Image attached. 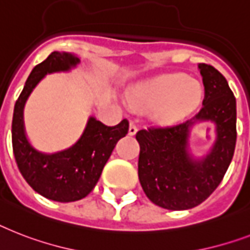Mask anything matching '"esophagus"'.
<instances>
[{"label":"esophagus","mask_w":250,"mask_h":250,"mask_svg":"<svg viewBox=\"0 0 250 250\" xmlns=\"http://www.w3.org/2000/svg\"><path fill=\"white\" fill-rule=\"evenodd\" d=\"M137 133V127H136V125H133V123H129V128H128V135L133 136Z\"/></svg>","instance_id":"1"}]
</instances>
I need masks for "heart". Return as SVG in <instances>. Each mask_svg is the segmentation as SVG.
I'll return each instance as SVG.
<instances>
[{"instance_id":"b5f03b06","label":"heart","mask_w":250,"mask_h":250,"mask_svg":"<svg viewBox=\"0 0 250 250\" xmlns=\"http://www.w3.org/2000/svg\"><path fill=\"white\" fill-rule=\"evenodd\" d=\"M202 84L181 73L166 74L141 84L131 93V103L139 109H151L160 125H173L188 115L202 100Z\"/></svg>"}]
</instances>
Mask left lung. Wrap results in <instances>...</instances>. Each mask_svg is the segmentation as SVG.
Wrapping results in <instances>:
<instances>
[{
  "mask_svg": "<svg viewBox=\"0 0 250 250\" xmlns=\"http://www.w3.org/2000/svg\"><path fill=\"white\" fill-rule=\"evenodd\" d=\"M204 84L203 107L190 121L168 128L141 129L139 180L146 196L157 206L185 210L203 203L221 184L234 157L236 144V100L226 78L207 64L198 65ZM200 121L215 125L210 151L194 157L189 133Z\"/></svg>",
  "mask_w": 250,
  "mask_h": 250,
  "instance_id": "left-lung-1",
  "label": "left lung"
}]
</instances>
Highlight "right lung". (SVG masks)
<instances>
[{
    "mask_svg": "<svg viewBox=\"0 0 250 250\" xmlns=\"http://www.w3.org/2000/svg\"><path fill=\"white\" fill-rule=\"evenodd\" d=\"M79 62L78 56L70 52L54 51L48 55L33 68L14 107L11 137L19 171L34 191L60 203L81 200L92 191L117 143L128 132L125 119L109 127L90 117L82 136L68 149L42 153L29 143L24 127V106L28 97L44 76L69 72Z\"/></svg>",
    "mask_w": 250,
    "mask_h": 250,
    "instance_id": "1",
    "label": "right lung"
}]
</instances>
